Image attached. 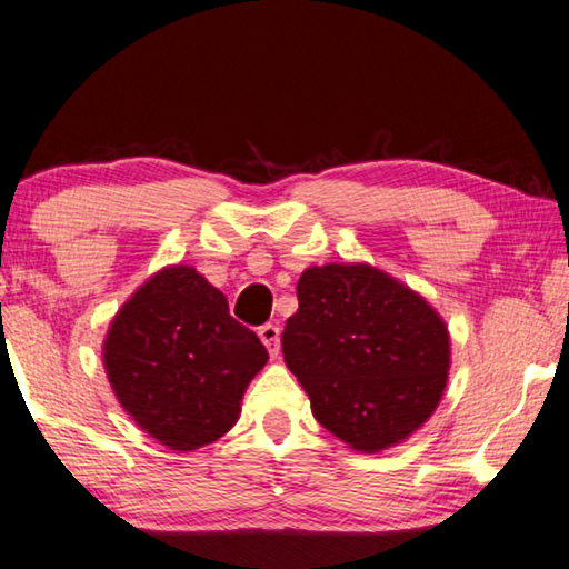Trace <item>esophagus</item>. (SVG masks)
I'll return each mask as SVG.
<instances>
[{"mask_svg":"<svg viewBox=\"0 0 569 569\" xmlns=\"http://www.w3.org/2000/svg\"><path fill=\"white\" fill-rule=\"evenodd\" d=\"M258 336H261V341L266 343L268 353L278 356V351H281V329H278L276 323H266V326H261V331H258Z\"/></svg>","mask_w":569,"mask_h":569,"instance_id":"34e87169","label":"esophagus"}]
</instances>
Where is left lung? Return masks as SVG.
Listing matches in <instances>:
<instances>
[{
    "label": "left lung",
    "instance_id": "obj_1",
    "mask_svg": "<svg viewBox=\"0 0 569 569\" xmlns=\"http://www.w3.org/2000/svg\"><path fill=\"white\" fill-rule=\"evenodd\" d=\"M296 296L283 359L331 435L379 451L431 417L447 387L449 333L421 296L363 263L308 268Z\"/></svg>",
    "mask_w": 569,
    "mask_h": 569
}]
</instances>
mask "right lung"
Listing matches in <instances>:
<instances>
[{
	"label": "right lung",
	"mask_w": 569,
	"mask_h": 569,
	"mask_svg": "<svg viewBox=\"0 0 569 569\" xmlns=\"http://www.w3.org/2000/svg\"><path fill=\"white\" fill-rule=\"evenodd\" d=\"M266 361L261 339L188 266L140 286L104 339V371L124 411L178 451L206 447L233 427L248 381Z\"/></svg>",
	"instance_id": "add662e5"
}]
</instances>
